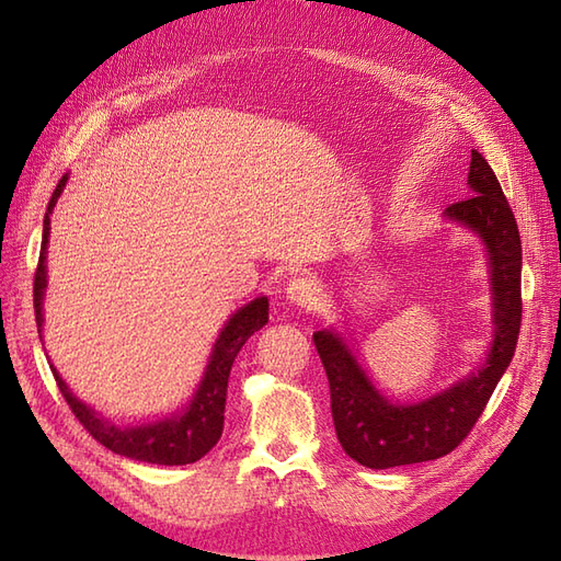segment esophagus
<instances>
[{
	"label": "esophagus",
	"mask_w": 561,
	"mask_h": 561,
	"mask_svg": "<svg viewBox=\"0 0 561 561\" xmlns=\"http://www.w3.org/2000/svg\"><path fill=\"white\" fill-rule=\"evenodd\" d=\"M287 299H290V304H295V307L304 309V311H313L318 307L320 301V290L316 280L311 278H293L290 285H287Z\"/></svg>",
	"instance_id": "obj_1"
}]
</instances>
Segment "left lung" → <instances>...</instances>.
<instances>
[{
  "mask_svg": "<svg viewBox=\"0 0 561 561\" xmlns=\"http://www.w3.org/2000/svg\"><path fill=\"white\" fill-rule=\"evenodd\" d=\"M470 194L443 213L478 233L484 243L491 280L494 339L486 363L461 381L414 404L386 400L355 360L344 336L313 332V344L328 371L334 431L344 451L360 466L383 470L447 456L472 431L511 365L522 325V243L515 215L501 184L480 151L472 149Z\"/></svg>",
  "mask_w": 561,
  "mask_h": 561,
  "instance_id": "1",
  "label": "left lung"
}]
</instances>
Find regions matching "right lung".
Masks as SVG:
<instances>
[{"mask_svg":"<svg viewBox=\"0 0 561 561\" xmlns=\"http://www.w3.org/2000/svg\"><path fill=\"white\" fill-rule=\"evenodd\" d=\"M67 182V173L60 178L54 196L48 201V208L44 215V233H42V252L39 264L35 271V316H37V330L42 332L44 325V293H46V245H48V231H50V213L56 208V201L60 198ZM268 322V299L257 297L245 307L236 311L227 322L222 332H219L217 342L213 346L210 360L206 365V375H203L192 402L184 407L182 414L165 416L161 421L142 423V426H116L107 419L100 416L89 404H83L72 390L67 388L58 369L50 365L56 383L65 402L70 404L72 414L79 423L87 428L100 445L112 449L114 454H122L135 461L157 463V466H184L194 463L201 456H206L217 439L222 437L225 428V404H227V383L229 371L236 360V355L243 348L248 339L262 330ZM42 336V334H39Z\"/></svg>","mask_w":561,"mask_h":561,"instance_id":"obj_1","label":"right lung"}]
</instances>
